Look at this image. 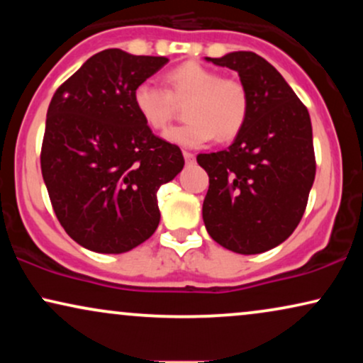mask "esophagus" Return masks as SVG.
<instances>
[{
    "instance_id": "1",
    "label": "esophagus",
    "mask_w": 363,
    "mask_h": 363,
    "mask_svg": "<svg viewBox=\"0 0 363 363\" xmlns=\"http://www.w3.org/2000/svg\"><path fill=\"white\" fill-rule=\"evenodd\" d=\"M183 157H185L186 163H193V162H195V155H193L191 152H183Z\"/></svg>"
}]
</instances>
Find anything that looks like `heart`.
I'll use <instances>...</instances> for the list:
<instances>
[{
	"label": "heart",
	"mask_w": 363,
	"mask_h": 363,
	"mask_svg": "<svg viewBox=\"0 0 363 363\" xmlns=\"http://www.w3.org/2000/svg\"><path fill=\"white\" fill-rule=\"evenodd\" d=\"M168 91L150 81L133 89V107L138 117L152 130L167 128L177 116L178 104L186 106L188 118L183 125L165 133L168 142L196 148L218 140L235 138L246 125L250 116V96L240 81L221 77L200 62L186 61L165 74Z\"/></svg>",
	"instance_id": "b5f03b06"
}]
</instances>
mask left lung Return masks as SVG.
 Masks as SVG:
<instances>
[{
  "label": "left lung",
  "instance_id": "obj_1",
  "mask_svg": "<svg viewBox=\"0 0 363 363\" xmlns=\"http://www.w3.org/2000/svg\"><path fill=\"white\" fill-rule=\"evenodd\" d=\"M206 59L238 72L250 116L226 150L196 157L210 177L203 221L218 245L259 255L286 241L306 211L315 178L311 117L284 77L257 54Z\"/></svg>",
  "mask_w": 363,
  "mask_h": 363
}]
</instances>
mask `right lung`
I'll use <instances>...</instances> for the list:
<instances>
[{
  "mask_svg": "<svg viewBox=\"0 0 363 363\" xmlns=\"http://www.w3.org/2000/svg\"><path fill=\"white\" fill-rule=\"evenodd\" d=\"M168 62L106 49L54 92L41 172L59 223L79 245L118 255L148 240L160 223L157 191L182 172L178 145L147 127L133 89Z\"/></svg>",
  "mask_w": 363,
  "mask_h": 363,
  "instance_id": "obj_1",
  "label": "right lung"
}]
</instances>
